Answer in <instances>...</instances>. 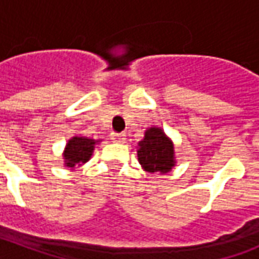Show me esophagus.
<instances>
[{
	"instance_id": "esophagus-1",
	"label": "esophagus",
	"mask_w": 259,
	"mask_h": 259,
	"mask_svg": "<svg viewBox=\"0 0 259 259\" xmlns=\"http://www.w3.org/2000/svg\"><path fill=\"white\" fill-rule=\"evenodd\" d=\"M111 140L115 143H123L126 140V135L124 133H111Z\"/></svg>"
}]
</instances>
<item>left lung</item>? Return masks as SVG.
<instances>
[{
  "mask_svg": "<svg viewBox=\"0 0 259 259\" xmlns=\"http://www.w3.org/2000/svg\"><path fill=\"white\" fill-rule=\"evenodd\" d=\"M139 162L150 174H166L175 166L174 144L162 130L151 127L139 143Z\"/></svg>",
  "mask_w": 259,
  "mask_h": 259,
  "instance_id": "8db88e82",
  "label": "left lung"
}]
</instances>
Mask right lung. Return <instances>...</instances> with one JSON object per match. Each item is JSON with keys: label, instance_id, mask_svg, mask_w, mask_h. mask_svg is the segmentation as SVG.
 Listing matches in <instances>:
<instances>
[{"label": "right lung", "instance_id": "obj_1", "mask_svg": "<svg viewBox=\"0 0 259 259\" xmlns=\"http://www.w3.org/2000/svg\"><path fill=\"white\" fill-rule=\"evenodd\" d=\"M96 146V140L87 137H73L70 139L65 148L64 159L68 168H73L76 165L87 162L90 159L93 150Z\"/></svg>", "mask_w": 259, "mask_h": 259}]
</instances>
